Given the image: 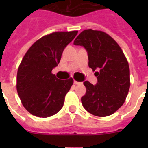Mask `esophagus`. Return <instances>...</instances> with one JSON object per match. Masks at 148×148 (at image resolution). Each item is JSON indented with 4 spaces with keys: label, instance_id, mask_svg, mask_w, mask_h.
Masks as SVG:
<instances>
[{
    "label": "esophagus",
    "instance_id": "1",
    "mask_svg": "<svg viewBox=\"0 0 148 148\" xmlns=\"http://www.w3.org/2000/svg\"><path fill=\"white\" fill-rule=\"evenodd\" d=\"M74 83L75 84H82V82H80V81H77L74 80Z\"/></svg>",
    "mask_w": 148,
    "mask_h": 148
}]
</instances>
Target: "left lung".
Wrapping results in <instances>:
<instances>
[{"instance_id":"8db88e82","label":"left lung","mask_w":148,"mask_h":148,"mask_svg":"<svg viewBox=\"0 0 148 148\" xmlns=\"http://www.w3.org/2000/svg\"><path fill=\"white\" fill-rule=\"evenodd\" d=\"M88 53V65L95 71L96 85L86 81L87 91L81 97L85 110L97 117H107L117 111L126 100L130 88V68L118 44L105 32L84 30L74 40Z\"/></svg>"}]
</instances>
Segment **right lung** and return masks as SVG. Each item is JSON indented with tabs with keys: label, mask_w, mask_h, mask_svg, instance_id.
<instances>
[{
	"label": "right lung",
	"mask_w": 148,
	"mask_h": 148,
	"mask_svg": "<svg viewBox=\"0 0 148 148\" xmlns=\"http://www.w3.org/2000/svg\"><path fill=\"white\" fill-rule=\"evenodd\" d=\"M77 31H56L44 36L27 51L17 74V91L24 108L32 115L47 117L62 108L74 80H60L52 74L63 51Z\"/></svg>",
	"instance_id": "add662e5"
}]
</instances>
